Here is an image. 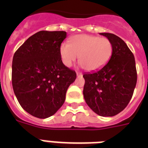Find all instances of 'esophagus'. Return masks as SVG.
<instances>
[{"label":"esophagus","mask_w":148,"mask_h":148,"mask_svg":"<svg viewBox=\"0 0 148 148\" xmlns=\"http://www.w3.org/2000/svg\"><path fill=\"white\" fill-rule=\"evenodd\" d=\"M76 75H77V76H78V77L82 76V73H78V72H77Z\"/></svg>","instance_id":"esophagus-1"}]
</instances>
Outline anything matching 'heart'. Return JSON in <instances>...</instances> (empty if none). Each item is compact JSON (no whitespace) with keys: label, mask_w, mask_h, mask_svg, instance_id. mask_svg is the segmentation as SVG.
<instances>
[{"label":"heart","mask_w":148,"mask_h":148,"mask_svg":"<svg viewBox=\"0 0 148 148\" xmlns=\"http://www.w3.org/2000/svg\"><path fill=\"white\" fill-rule=\"evenodd\" d=\"M59 51L61 61L66 66H71L79 56L81 66L92 72L107 64L113 53V45L107 38L82 34L71 38L70 44L62 43Z\"/></svg>","instance_id":"obj_1"}]
</instances>
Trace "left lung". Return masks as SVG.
<instances>
[{"label":"left lung","instance_id":"left-lung-1","mask_svg":"<svg viewBox=\"0 0 148 148\" xmlns=\"http://www.w3.org/2000/svg\"><path fill=\"white\" fill-rule=\"evenodd\" d=\"M113 45L110 59L101 70L83 75L84 98L99 116L108 117L119 113L133 96L137 82L135 58L126 43L112 33L103 32Z\"/></svg>","mask_w":148,"mask_h":148}]
</instances>
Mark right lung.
<instances>
[{
  "instance_id": "add662e5",
  "label": "right lung",
  "mask_w": 148,
  "mask_h": 148,
  "mask_svg": "<svg viewBox=\"0 0 148 148\" xmlns=\"http://www.w3.org/2000/svg\"><path fill=\"white\" fill-rule=\"evenodd\" d=\"M64 31H40L29 38L14 54L12 83L23 110L39 119L53 116L64 103L76 73L61 61L60 47Z\"/></svg>"
}]
</instances>
